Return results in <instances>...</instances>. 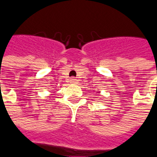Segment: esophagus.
Segmentation results:
<instances>
[{"instance_id":"34e87169","label":"esophagus","mask_w":157,"mask_h":157,"mask_svg":"<svg viewBox=\"0 0 157 157\" xmlns=\"http://www.w3.org/2000/svg\"><path fill=\"white\" fill-rule=\"evenodd\" d=\"M70 82L72 83V84H75V83L77 82V80L75 78H74V77H72V78H71V80H70Z\"/></svg>"}]
</instances>
